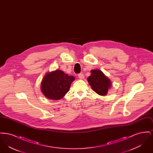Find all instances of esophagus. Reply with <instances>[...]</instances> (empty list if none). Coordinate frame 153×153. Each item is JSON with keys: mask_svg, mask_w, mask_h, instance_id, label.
I'll list each match as a JSON object with an SVG mask.
<instances>
[{"mask_svg": "<svg viewBox=\"0 0 153 153\" xmlns=\"http://www.w3.org/2000/svg\"><path fill=\"white\" fill-rule=\"evenodd\" d=\"M78 77H79V78L80 79V80H82V79H83L84 78V74L82 73L79 74H78Z\"/></svg>", "mask_w": 153, "mask_h": 153, "instance_id": "esophagus-1", "label": "esophagus"}]
</instances>
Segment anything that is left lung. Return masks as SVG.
<instances>
[{
	"label": "left lung",
	"mask_w": 153,
	"mask_h": 153,
	"mask_svg": "<svg viewBox=\"0 0 153 153\" xmlns=\"http://www.w3.org/2000/svg\"><path fill=\"white\" fill-rule=\"evenodd\" d=\"M91 74L88 77V83L96 94L105 96L112 87L111 81L102 71L93 69L91 71Z\"/></svg>",
	"instance_id": "1"
}]
</instances>
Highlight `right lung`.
Instances as JSON below:
<instances>
[{"label":"right lung","instance_id":"add662e5","mask_svg":"<svg viewBox=\"0 0 153 153\" xmlns=\"http://www.w3.org/2000/svg\"><path fill=\"white\" fill-rule=\"evenodd\" d=\"M75 77L61 70L47 72L41 82V90L44 96L52 100L61 99L69 91Z\"/></svg>","mask_w":153,"mask_h":153}]
</instances>
